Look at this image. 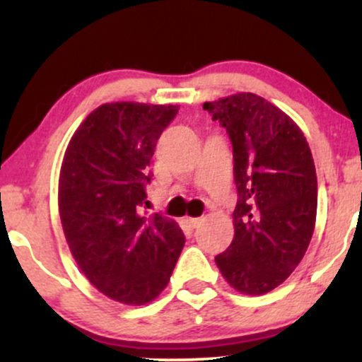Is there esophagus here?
I'll return each mask as SVG.
<instances>
[{
  "instance_id": "esophagus-1",
  "label": "esophagus",
  "mask_w": 362,
  "mask_h": 362,
  "mask_svg": "<svg viewBox=\"0 0 362 362\" xmlns=\"http://www.w3.org/2000/svg\"><path fill=\"white\" fill-rule=\"evenodd\" d=\"M185 221H187V223H189V224H190V226H192V228H197V226H199V224H201V223H202V218H187V219H185Z\"/></svg>"
}]
</instances>
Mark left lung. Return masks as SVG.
Masks as SVG:
<instances>
[{"label":"left lung","instance_id":"left-lung-1","mask_svg":"<svg viewBox=\"0 0 362 362\" xmlns=\"http://www.w3.org/2000/svg\"><path fill=\"white\" fill-rule=\"evenodd\" d=\"M202 107L230 136L238 190L233 242L216 265L236 291L259 296L288 279L313 236V156L298 124L259 95L242 91Z\"/></svg>","mask_w":362,"mask_h":362}]
</instances>
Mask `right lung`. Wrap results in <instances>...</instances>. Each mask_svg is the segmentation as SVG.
<instances>
[{
    "label": "right lung",
    "mask_w": 362,
    "mask_h": 362,
    "mask_svg": "<svg viewBox=\"0 0 362 362\" xmlns=\"http://www.w3.org/2000/svg\"><path fill=\"white\" fill-rule=\"evenodd\" d=\"M178 105L112 102L74 131L59 173V216L74 260L110 300L146 305L167 288L184 248L177 221L141 214L149 161Z\"/></svg>",
    "instance_id": "1"
}]
</instances>
